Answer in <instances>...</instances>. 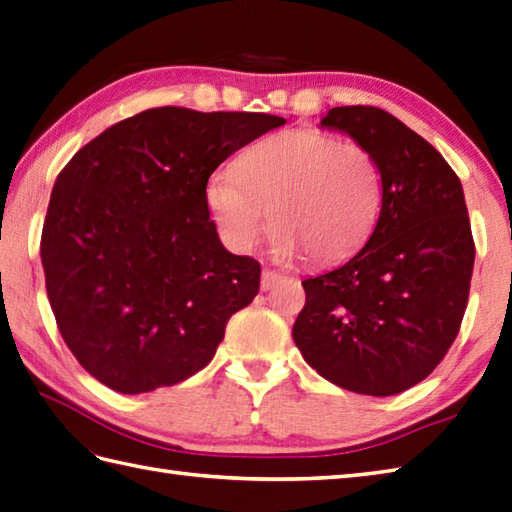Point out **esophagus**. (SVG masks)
I'll use <instances>...</instances> for the list:
<instances>
[{
	"mask_svg": "<svg viewBox=\"0 0 512 512\" xmlns=\"http://www.w3.org/2000/svg\"><path fill=\"white\" fill-rule=\"evenodd\" d=\"M281 281H283V277L279 275V272H275V270H264V272H261V290H264V292L275 290Z\"/></svg>",
	"mask_w": 512,
	"mask_h": 512,
	"instance_id": "1",
	"label": "esophagus"
}]
</instances>
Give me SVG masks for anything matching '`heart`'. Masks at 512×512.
I'll use <instances>...</instances> for the list:
<instances>
[{
    "mask_svg": "<svg viewBox=\"0 0 512 512\" xmlns=\"http://www.w3.org/2000/svg\"><path fill=\"white\" fill-rule=\"evenodd\" d=\"M205 198L233 251H253L272 220L279 259L307 253L331 264L353 255L373 233L382 178L358 141L294 128L259 141L235 168L213 172Z\"/></svg>",
    "mask_w": 512,
    "mask_h": 512,
    "instance_id": "heart-1",
    "label": "heart"
}]
</instances>
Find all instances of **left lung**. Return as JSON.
<instances>
[{
  "mask_svg": "<svg viewBox=\"0 0 512 512\" xmlns=\"http://www.w3.org/2000/svg\"><path fill=\"white\" fill-rule=\"evenodd\" d=\"M320 126L373 154L382 207L360 253L303 281L292 338L327 382L397 395L434 371L465 316L475 259L465 194L441 152L377 106H336Z\"/></svg>",
  "mask_w": 512,
  "mask_h": 512,
  "instance_id": "obj_1",
  "label": "left lung"
}]
</instances>
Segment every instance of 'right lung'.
Masks as SVG:
<instances>
[{
  "label": "right lung",
  "mask_w": 512,
  "mask_h": 512,
  "mask_svg": "<svg viewBox=\"0 0 512 512\" xmlns=\"http://www.w3.org/2000/svg\"><path fill=\"white\" fill-rule=\"evenodd\" d=\"M283 124L161 106L106 128L58 174L41 235L47 299L98 382L139 395L211 362L261 268L222 246L205 187L235 150Z\"/></svg>",
  "instance_id": "add662e5"
}]
</instances>
